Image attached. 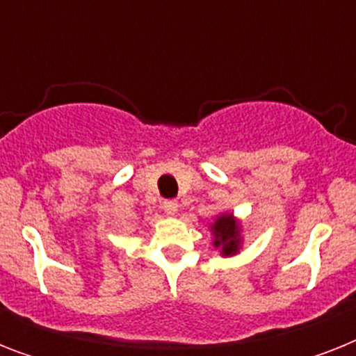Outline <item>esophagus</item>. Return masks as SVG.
Instances as JSON below:
<instances>
[{
    "mask_svg": "<svg viewBox=\"0 0 356 356\" xmlns=\"http://www.w3.org/2000/svg\"><path fill=\"white\" fill-rule=\"evenodd\" d=\"M162 209H164V212H166V214H177V211H179V203L177 201H173V200H168V201H164V203H162Z\"/></svg>",
    "mask_w": 356,
    "mask_h": 356,
    "instance_id": "obj_1",
    "label": "esophagus"
}]
</instances>
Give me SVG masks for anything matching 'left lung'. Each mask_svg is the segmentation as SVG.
<instances>
[{"mask_svg":"<svg viewBox=\"0 0 356 356\" xmlns=\"http://www.w3.org/2000/svg\"><path fill=\"white\" fill-rule=\"evenodd\" d=\"M211 233L214 236L212 245L220 249L222 257H234L242 249V223L233 212H222L211 223Z\"/></svg>","mask_w":356,"mask_h":356,"instance_id":"1","label":"left lung"}]
</instances>
